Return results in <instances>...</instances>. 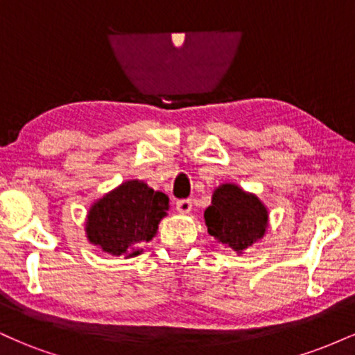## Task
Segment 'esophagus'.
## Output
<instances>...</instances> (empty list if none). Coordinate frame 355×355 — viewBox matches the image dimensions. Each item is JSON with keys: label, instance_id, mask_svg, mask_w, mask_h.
I'll return each mask as SVG.
<instances>
[{"label": "esophagus", "instance_id": "esophagus-1", "mask_svg": "<svg viewBox=\"0 0 355 355\" xmlns=\"http://www.w3.org/2000/svg\"><path fill=\"white\" fill-rule=\"evenodd\" d=\"M191 207H193V202H191L190 198H187V200H178L177 202V210L180 211V214H190Z\"/></svg>", "mask_w": 355, "mask_h": 355}]
</instances>
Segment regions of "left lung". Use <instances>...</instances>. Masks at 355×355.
Wrapping results in <instances>:
<instances>
[{
	"instance_id": "obj_1",
	"label": "left lung",
	"mask_w": 355,
	"mask_h": 355,
	"mask_svg": "<svg viewBox=\"0 0 355 355\" xmlns=\"http://www.w3.org/2000/svg\"><path fill=\"white\" fill-rule=\"evenodd\" d=\"M203 218L211 237L239 255L259 242L268 227L263 202L235 183H222L214 190Z\"/></svg>"
}]
</instances>
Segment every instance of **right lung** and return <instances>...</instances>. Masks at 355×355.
Returning a JSON list of instances; mask_svg holds the SVG:
<instances>
[{"label":"right lung","mask_w":355,"mask_h":355,"mask_svg":"<svg viewBox=\"0 0 355 355\" xmlns=\"http://www.w3.org/2000/svg\"><path fill=\"white\" fill-rule=\"evenodd\" d=\"M168 197L144 180H126L89 207L85 232L89 243L125 259L140 255V245L157 235L166 217Z\"/></svg>","instance_id":"add662e5"}]
</instances>
